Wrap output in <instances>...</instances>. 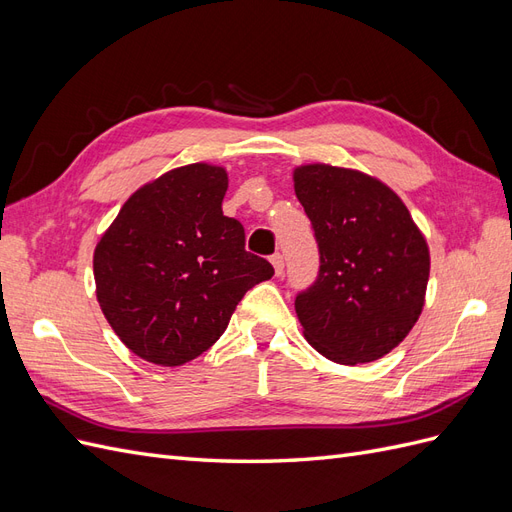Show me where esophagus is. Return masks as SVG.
<instances>
[{
    "mask_svg": "<svg viewBox=\"0 0 512 512\" xmlns=\"http://www.w3.org/2000/svg\"><path fill=\"white\" fill-rule=\"evenodd\" d=\"M271 265L275 269V275H282V271H284V256L282 254H273L271 256Z\"/></svg>",
    "mask_w": 512,
    "mask_h": 512,
    "instance_id": "obj_1",
    "label": "esophagus"
}]
</instances>
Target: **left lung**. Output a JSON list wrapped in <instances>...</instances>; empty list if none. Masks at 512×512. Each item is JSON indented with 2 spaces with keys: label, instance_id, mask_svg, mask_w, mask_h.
I'll use <instances>...</instances> for the list:
<instances>
[{
  "label": "left lung",
  "instance_id": "1",
  "mask_svg": "<svg viewBox=\"0 0 512 512\" xmlns=\"http://www.w3.org/2000/svg\"><path fill=\"white\" fill-rule=\"evenodd\" d=\"M292 181L320 250L316 284L294 301L303 335L333 363L378 361L423 312L427 239L404 200L363 170L312 162Z\"/></svg>",
  "mask_w": 512,
  "mask_h": 512
}]
</instances>
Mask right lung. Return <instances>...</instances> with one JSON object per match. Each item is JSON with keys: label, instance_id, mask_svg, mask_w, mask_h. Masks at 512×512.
I'll use <instances>...</instances> for the list:
<instances>
[{"label": "right lung", "instance_id": "add662e5", "mask_svg": "<svg viewBox=\"0 0 512 512\" xmlns=\"http://www.w3.org/2000/svg\"><path fill=\"white\" fill-rule=\"evenodd\" d=\"M224 166L194 162L141 185L94 250L96 297L117 337L141 359L177 367L209 350L252 286L271 280L226 218Z\"/></svg>", "mask_w": 512, "mask_h": 512}]
</instances>
